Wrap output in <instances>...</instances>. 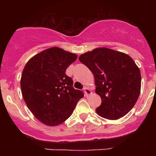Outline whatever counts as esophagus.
Here are the masks:
<instances>
[{
	"instance_id": "34e87169",
	"label": "esophagus",
	"mask_w": 156,
	"mask_h": 156,
	"mask_svg": "<svg viewBox=\"0 0 156 156\" xmlns=\"http://www.w3.org/2000/svg\"><path fill=\"white\" fill-rule=\"evenodd\" d=\"M83 91H84V94L87 97H88L89 95H90L92 94V91L87 87H85L83 88Z\"/></svg>"
}]
</instances>
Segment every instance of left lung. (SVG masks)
I'll return each mask as SVG.
<instances>
[{"instance_id": "left-lung-1", "label": "left lung", "mask_w": 156, "mask_h": 156, "mask_svg": "<svg viewBox=\"0 0 156 156\" xmlns=\"http://www.w3.org/2000/svg\"><path fill=\"white\" fill-rule=\"evenodd\" d=\"M79 60L94 76L95 92L101 98L97 113L108 119L126 115L140 91V72L133 59L126 54L99 48L81 55Z\"/></svg>"}]
</instances>
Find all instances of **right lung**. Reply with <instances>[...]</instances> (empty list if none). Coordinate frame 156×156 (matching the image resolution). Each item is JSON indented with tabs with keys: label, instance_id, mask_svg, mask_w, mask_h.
Wrapping results in <instances>:
<instances>
[{
	"label": "right lung",
	"instance_id": "add662e5",
	"mask_svg": "<svg viewBox=\"0 0 156 156\" xmlns=\"http://www.w3.org/2000/svg\"><path fill=\"white\" fill-rule=\"evenodd\" d=\"M76 58V54L54 47L36 55L25 66L20 81L23 99L34 116L48 126L66 121L84 96L66 74Z\"/></svg>",
	"mask_w": 156,
	"mask_h": 156
}]
</instances>
